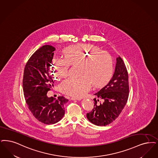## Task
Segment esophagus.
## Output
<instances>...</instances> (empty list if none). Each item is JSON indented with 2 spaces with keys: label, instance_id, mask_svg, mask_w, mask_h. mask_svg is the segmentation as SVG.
I'll return each instance as SVG.
<instances>
[{
  "label": "esophagus",
  "instance_id": "obj_1",
  "mask_svg": "<svg viewBox=\"0 0 158 158\" xmlns=\"http://www.w3.org/2000/svg\"><path fill=\"white\" fill-rule=\"evenodd\" d=\"M71 100H72V101H75V100H76V101H81V100H82V98H81L72 97V98H71Z\"/></svg>",
  "mask_w": 158,
  "mask_h": 158
}]
</instances>
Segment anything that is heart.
Here are the masks:
<instances>
[{"mask_svg": "<svg viewBox=\"0 0 158 158\" xmlns=\"http://www.w3.org/2000/svg\"><path fill=\"white\" fill-rule=\"evenodd\" d=\"M64 59H55L51 65L53 78L59 80L68 75L70 64H79V78H69L60 84L65 94L81 97L89 90L91 84L96 87L106 85L114 72L113 59L106 51L94 45L70 46L62 51Z\"/></svg>", "mask_w": 158, "mask_h": 158, "instance_id": "obj_1", "label": "heart"}]
</instances>
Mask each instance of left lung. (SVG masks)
Listing matches in <instances>:
<instances>
[{
    "mask_svg": "<svg viewBox=\"0 0 158 158\" xmlns=\"http://www.w3.org/2000/svg\"><path fill=\"white\" fill-rule=\"evenodd\" d=\"M95 105L86 114L91 123L97 126H106L115 120L126 105L129 96L128 73L120 56L116 58L114 75L106 86L95 94ZM101 99L103 103L97 102Z\"/></svg>",
    "mask_w": 158,
    "mask_h": 158,
    "instance_id": "left-lung-1",
    "label": "left lung"
}]
</instances>
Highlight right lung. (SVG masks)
Returning a JSON list of instances; mask_svg holds the SVG:
<instances>
[{"label": "right lung", "instance_id": "1", "mask_svg": "<svg viewBox=\"0 0 158 158\" xmlns=\"http://www.w3.org/2000/svg\"><path fill=\"white\" fill-rule=\"evenodd\" d=\"M55 48L44 45L36 51L26 64L23 78V89L29 109L40 122L55 124L64 114V105L68 99L63 96L57 99L48 97L47 93L53 86L49 68Z\"/></svg>", "mask_w": 158, "mask_h": 158}]
</instances>
